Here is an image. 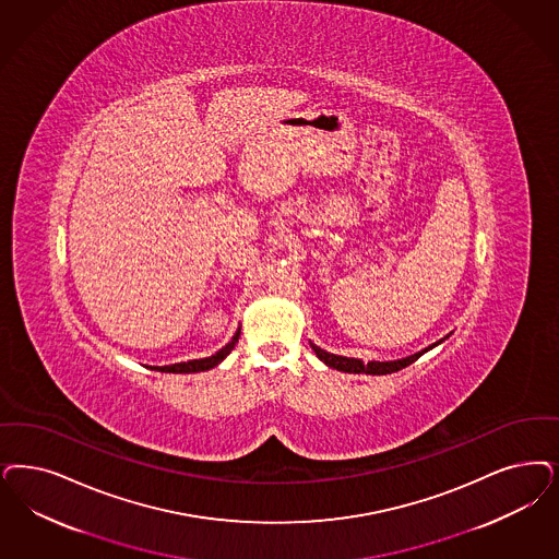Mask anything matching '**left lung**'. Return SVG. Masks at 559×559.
<instances>
[{
    "instance_id": "8db88e82",
    "label": "left lung",
    "mask_w": 559,
    "mask_h": 559,
    "mask_svg": "<svg viewBox=\"0 0 559 559\" xmlns=\"http://www.w3.org/2000/svg\"><path fill=\"white\" fill-rule=\"evenodd\" d=\"M448 336H450V334H448ZM448 336H443L440 341H436L433 345L421 348L419 353H413V355L403 357V359H394V361H367V364H364L361 359H355V357H343V355L328 353V350L318 347V345H313V343H309V345H311L313 353L318 355V359H320V361H324L328 367H332V369H336V371H345V373H369V376H385V373H394V371H399V369H403V367L415 364L424 353L431 350L433 347H438V345H442L443 341H445Z\"/></svg>"
}]
</instances>
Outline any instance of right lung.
<instances>
[{
    "label": "right lung",
    "instance_id": "right-lung-1",
    "mask_svg": "<svg viewBox=\"0 0 559 559\" xmlns=\"http://www.w3.org/2000/svg\"><path fill=\"white\" fill-rule=\"evenodd\" d=\"M239 334H241V326L235 330L231 341L223 348H218L211 357H204V359H192V361H181V364H174V366H154L151 369L154 371H165V373H198V371H209L212 367L218 366L229 353H231L237 341H239Z\"/></svg>",
    "mask_w": 559,
    "mask_h": 559
}]
</instances>
